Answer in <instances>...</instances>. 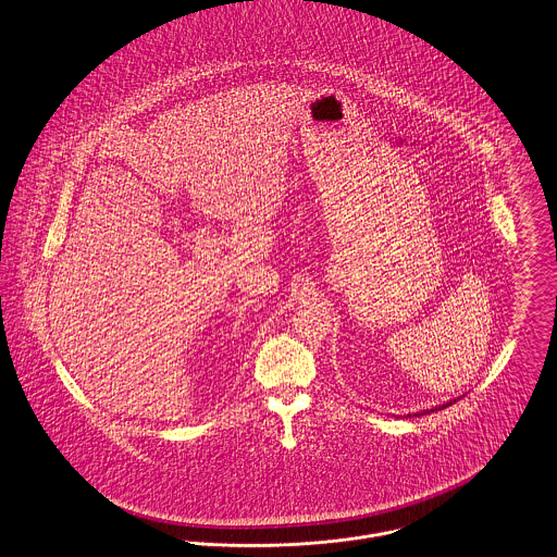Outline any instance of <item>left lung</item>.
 Listing matches in <instances>:
<instances>
[{"instance_id":"left-lung-1","label":"left lung","mask_w":557,"mask_h":557,"mask_svg":"<svg viewBox=\"0 0 557 557\" xmlns=\"http://www.w3.org/2000/svg\"><path fill=\"white\" fill-rule=\"evenodd\" d=\"M458 399V397H457ZM457 399H450V401H446V404H440V406H435V408H431V410H423V412H414V417H421V414H429V412H435V410H442V408H448L450 404H455ZM408 417H412V414H408Z\"/></svg>"}]
</instances>
